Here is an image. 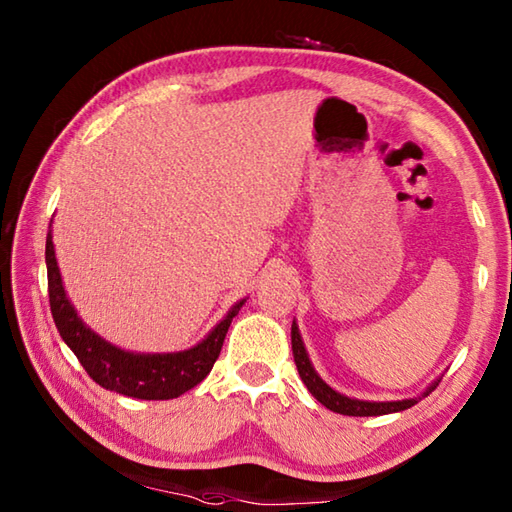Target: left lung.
I'll use <instances>...</instances> for the list:
<instances>
[{
	"label": "left lung",
	"instance_id": "obj_1",
	"mask_svg": "<svg viewBox=\"0 0 512 512\" xmlns=\"http://www.w3.org/2000/svg\"><path fill=\"white\" fill-rule=\"evenodd\" d=\"M290 336H292V354H295V363H297L303 385L308 387L310 394L317 398L323 407H328L334 413H343V416H385V413L405 411V409L416 405V402L422 400L424 396H429L440 383V378L433 380V383L422 391V396L405 398V400L374 402V400H356L350 396H343L336 389H332L328 383H325V380L317 372H314V367H312L308 352H306V345H303V341H301L297 323H292Z\"/></svg>",
	"mask_w": 512,
	"mask_h": 512
}]
</instances>
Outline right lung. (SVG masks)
I'll list each match as a JSON object with an SVG mask.
<instances>
[{"label": "right lung", "instance_id": "right-lung-1", "mask_svg": "<svg viewBox=\"0 0 512 512\" xmlns=\"http://www.w3.org/2000/svg\"><path fill=\"white\" fill-rule=\"evenodd\" d=\"M46 266L52 319L65 345L79 358L94 383L116 391V394L140 400L178 398L184 391L202 383L220 356L228 325L246 301H237L226 317L206 334V339L191 350L173 354H136L107 343L76 314L65 295L57 257H54L52 233L46 237Z\"/></svg>", "mask_w": 512, "mask_h": 512}]
</instances>
